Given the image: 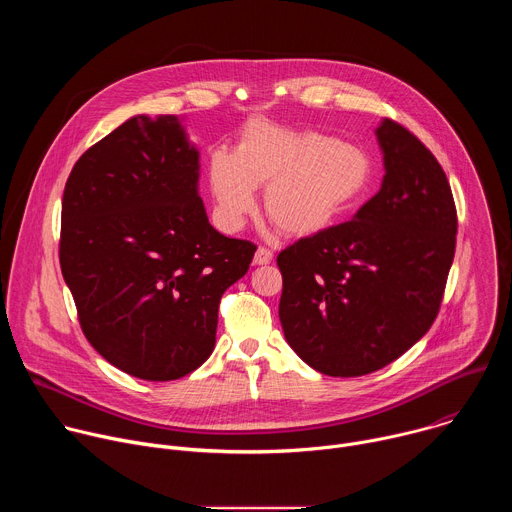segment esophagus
Returning <instances> with one entry per match:
<instances>
[{
  "mask_svg": "<svg viewBox=\"0 0 512 512\" xmlns=\"http://www.w3.org/2000/svg\"><path fill=\"white\" fill-rule=\"evenodd\" d=\"M271 259H273V253H271L269 249H265V247H259V249L255 251L253 263H255V265H267V263H271Z\"/></svg>",
  "mask_w": 512,
  "mask_h": 512,
  "instance_id": "esophagus-1",
  "label": "esophagus"
}]
</instances>
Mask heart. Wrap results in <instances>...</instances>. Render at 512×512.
Returning a JSON list of instances; mask_svg holds the SVG:
<instances>
[{
  "label": "heart",
  "instance_id": "1",
  "mask_svg": "<svg viewBox=\"0 0 512 512\" xmlns=\"http://www.w3.org/2000/svg\"><path fill=\"white\" fill-rule=\"evenodd\" d=\"M373 162L358 145L316 129L249 121L235 152L216 150L208 160V186L216 218L239 229L255 210V188L265 186L269 221L289 237H312L362 198Z\"/></svg>",
  "mask_w": 512,
  "mask_h": 512
}]
</instances>
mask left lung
<instances>
[{
    "label": "left lung",
    "mask_w": 512,
    "mask_h": 512,
    "mask_svg": "<svg viewBox=\"0 0 512 512\" xmlns=\"http://www.w3.org/2000/svg\"><path fill=\"white\" fill-rule=\"evenodd\" d=\"M385 176L352 221L277 255L287 344L328 377L375 373L433 324L456 251L458 216L440 162L403 125L377 127Z\"/></svg>",
    "instance_id": "left-lung-1"
}]
</instances>
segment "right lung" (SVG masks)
<instances>
[{"mask_svg": "<svg viewBox=\"0 0 512 512\" xmlns=\"http://www.w3.org/2000/svg\"><path fill=\"white\" fill-rule=\"evenodd\" d=\"M198 158L178 117L135 115L64 186L58 255L81 328L143 381L186 377L210 356L218 304L257 249L210 227Z\"/></svg>", "mask_w": 512, "mask_h": 512, "instance_id": "obj_1", "label": "right lung"}]
</instances>
